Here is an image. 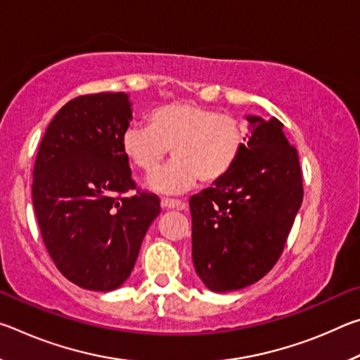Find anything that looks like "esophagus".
<instances>
[{
    "instance_id": "esophagus-1",
    "label": "esophagus",
    "mask_w": 360,
    "mask_h": 360,
    "mask_svg": "<svg viewBox=\"0 0 360 360\" xmlns=\"http://www.w3.org/2000/svg\"><path fill=\"white\" fill-rule=\"evenodd\" d=\"M162 210H184L186 205L179 202V200H172V198H162Z\"/></svg>"
}]
</instances>
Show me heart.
Returning <instances> with one entry per match:
<instances>
[{"label": "heart", "instance_id": "heart-1", "mask_svg": "<svg viewBox=\"0 0 360 360\" xmlns=\"http://www.w3.org/2000/svg\"><path fill=\"white\" fill-rule=\"evenodd\" d=\"M149 125H130L122 133V152L133 167L149 174L172 150L174 162L154 174L150 188L182 193L202 179L211 186L233 172L248 148L241 120L197 103L178 101L152 109Z\"/></svg>", "mask_w": 360, "mask_h": 360}]
</instances>
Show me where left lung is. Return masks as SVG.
I'll use <instances>...</instances> for the list:
<instances>
[{"mask_svg":"<svg viewBox=\"0 0 360 360\" xmlns=\"http://www.w3.org/2000/svg\"><path fill=\"white\" fill-rule=\"evenodd\" d=\"M246 119L251 135L233 172L188 200L192 260L214 292L246 288L275 266L303 200L298 154L284 125Z\"/></svg>","mask_w":360,"mask_h":360,"instance_id":"obj_1","label":"left lung"}]
</instances>
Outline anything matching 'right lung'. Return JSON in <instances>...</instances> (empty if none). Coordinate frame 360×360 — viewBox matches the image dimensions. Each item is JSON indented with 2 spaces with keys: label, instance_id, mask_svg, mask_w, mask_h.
Here are the masks:
<instances>
[{
  "label": "right lung",
  "instance_id": "obj_1",
  "mask_svg": "<svg viewBox=\"0 0 360 360\" xmlns=\"http://www.w3.org/2000/svg\"><path fill=\"white\" fill-rule=\"evenodd\" d=\"M129 95L71 100L49 124L33 169V206L49 255L82 289L120 288L135 266L152 221L155 193L135 191L122 133L131 120Z\"/></svg>",
  "mask_w": 360,
  "mask_h": 360
}]
</instances>
